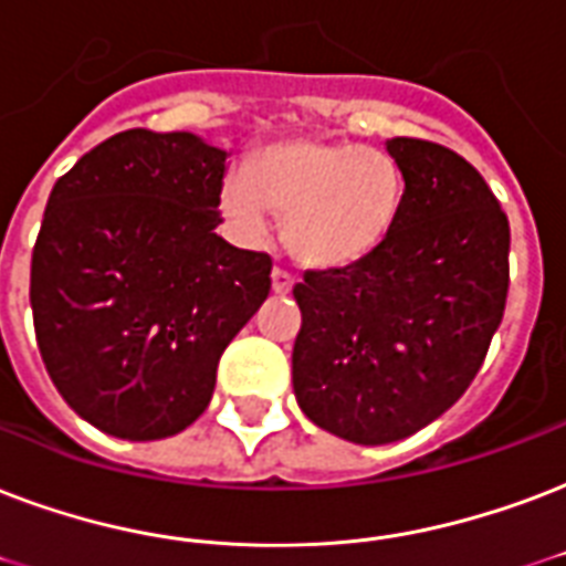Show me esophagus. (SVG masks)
I'll return each mask as SVG.
<instances>
[{"label":"esophagus","mask_w":566,"mask_h":566,"mask_svg":"<svg viewBox=\"0 0 566 566\" xmlns=\"http://www.w3.org/2000/svg\"><path fill=\"white\" fill-rule=\"evenodd\" d=\"M293 282H296V279H293V275L287 273V270H282V266H275V270H273V291L275 293H291Z\"/></svg>","instance_id":"1"}]
</instances>
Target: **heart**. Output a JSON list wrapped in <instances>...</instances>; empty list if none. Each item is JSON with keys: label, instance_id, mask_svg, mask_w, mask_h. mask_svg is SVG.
I'll return each mask as SVG.
<instances>
[{"label": "heart", "instance_id": "obj_1", "mask_svg": "<svg viewBox=\"0 0 566 566\" xmlns=\"http://www.w3.org/2000/svg\"><path fill=\"white\" fill-rule=\"evenodd\" d=\"M219 205L249 243L264 240L270 213L279 216L296 261L335 270L386 243L403 205V178L382 150L296 139L266 148L245 175L226 178Z\"/></svg>", "mask_w": 566, "mask_h": 566}]
</instances>
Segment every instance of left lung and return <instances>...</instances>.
Returning a JSON list of instances; mask_svg holds the SVG:
<instances>
[{"instance_id":"8db88e82","label":"left lung","mask_w":566,"mask_h":566,"mask_svg":"<svg viewBox=\"0 0 566 566\" xmlns=\"http://www.w3.org/2000/svg\"><path fill=\"white\" fill-rule=\"evenodd\" d=\"M403 205L365 261L305 270L293 391L314 424L356 446L412 437L454 407L484 365L511 284V226L472 163L388 139Z\"/></svg>"}]
</instances>
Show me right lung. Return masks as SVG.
I'll return each instance as SVG.
<instances>
[{"instance_id":"add662e5","label":"right lung","mask_w":566,"mask_h":566,"mask_svg":"<svg viewBox=\"0 0 566 566\" xmlns=\"http://www.w3.org/2000/svg\"><path fill=\"white\" fill-rule=\"evenodd\" d=\"M228 150L124 129L55 180L32 252L34 335L67 407L103 433H180L270 293L273 261L213 228Z\"/></svg>"}]
</instances>
